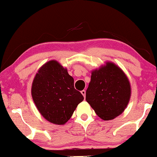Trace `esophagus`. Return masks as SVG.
I'll return each mask as SVG.
<instances>
[{
  "label": "esophagus",
  "mask_w": 157,
  "mask_h": 157,
  "mask_svg": "<svg viewBox=\"0 0 157 157\" xmlns=\"http://www.w3.org/2000/svg\"><path fill=\"white\" fill-rule=\"evenodd\" d=\"M81 93L82 95H83V96L84 97V98H86V90H83L81 91Z\"/></svg>",
  "instance_id": "esophagus-1"
}]
</instances>
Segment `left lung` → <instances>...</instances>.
Returning <instances> with one entry per match:
<instances>
[{
  "label": "left lung",
  "mask_w": 157,
  "mask_h": 157,
  "mask_svg": "<svg viewBox=\"0 0 157 157\" xmlns=\"http://www.w3.org/2000/svg\"><path fill=\"white\" fill-rule=\"evenodd\" d=\"M86 100L99 117L105 121L121 114L131 95L130 81L117 64L107 62L91 72Z\"/></svg>",
  "instance_id": "left-lung-1"
}]
</instances>
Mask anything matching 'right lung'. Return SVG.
Returning a JSON list of instances; mask_svg holds the SVG:
<instances>
[{
    "mask_svg": "<svg viewBox=\"0 0 157 157\" xmlns=\"http://www.w3.org/2000/svg\"><path fill=\"white\" fill-rule=\"evenodd\" d=\"M74 78L56 60L38 69L31 86V96L38 112L52 124L64 125L70 119L83 96L74 88Z\"/></svg>",
    "mask_w": 157,
    "mask_h": 157,
    "instance_id": "obj_1",
    "label": "right lung"
}]
</instances>
